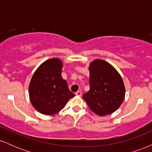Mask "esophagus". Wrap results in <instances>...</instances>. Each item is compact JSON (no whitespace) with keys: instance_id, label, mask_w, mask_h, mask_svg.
<instances>
[{"instance_id":"esophagus-1","label":"esophagus","mask_w":152,"mask_h":152,"mask_svg":"<svg viewBox=\"0 0 152 152\" xmlns=\"http://www.w3.org/2000/svg\"><path fill=\"white\" fill-rule=\"evenodd\" d=\"M76 96H81L82 95V93L81 91H77V92H76Z\"/></svg>"}]
</instances>
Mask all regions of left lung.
<instances>
[{
    "mask_svg": "<svg viewBox=\"0 0 152 152\" xmlns=\"http://www.w3.org/2000/svg\"><path fill=\"white\" fill-rule=\"evenodd\" d=\"M90 89L83 99L98 116L116 111L125 98V86L121 75L109 63L95 59L89 64Z\"/></svg>",
    "mask_w": 152,
    "mask_h": 152,
    "instance_id": "1",
    "label": "left lung"
}]
</instances>
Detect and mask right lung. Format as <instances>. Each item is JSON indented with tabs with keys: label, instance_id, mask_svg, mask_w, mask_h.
Here are the masks:
<instances>
[{
	"label": "right lung",
	"instance_id": "obj_1",
	"mask_svg": "<svg viewBox=\"0 0 152 152\" xmlns=\"http://www.w3.org/2000/svg\"><path fill=\"white\" fill-rule=\"evenodd\" d=\"M62 67L63 62L58 58L48 59L38 66L31 78L29 98L32 106L41 114H57L75 96L62 78Z\"/></svg>",
	"mask_w": 152,
	"mask_h": 152
}]
</instances>
